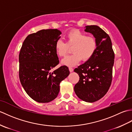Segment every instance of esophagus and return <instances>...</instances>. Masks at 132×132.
<instances>
[{
    "mask_svg": "<svg viewBox=\"0 0 132 132\" xmlns=\"http://www.w3.org/2000/svg\"><path fill=\"white\" fill-rule=\"evenodd\" d=\"M69 71H70V72H72V71H73V70H74V69H72V68H71V67H69Z\"/></svg>",
    "mask_w": 132,
    "mask_h": 132,
    "instance_id": "obj_1",
    "label": "esophagus"
}]
</instances>
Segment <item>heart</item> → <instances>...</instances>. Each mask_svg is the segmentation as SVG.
<instances>
[{
  "label": "heart",
  "instance_id": "heart-1",
  "mask_svg": "<svg viewBox=\"0 0 132 132\" xmlns=\"http://www.w3.org/2000/svg\"><path fill=\"white\" fill-rule=\"evenodd\" d=\"M66 43L59 39L55 45L56 53L61 57H64L72 48L73 54L63 58L61 63L64 65L73 66L82 60L87 61L94 55L97 47L96 38L88 36L79 30L70 32L66 36Z\"/></svg>",
  "mask_w": 132,
  "mask_h": 132
}]
</instances>
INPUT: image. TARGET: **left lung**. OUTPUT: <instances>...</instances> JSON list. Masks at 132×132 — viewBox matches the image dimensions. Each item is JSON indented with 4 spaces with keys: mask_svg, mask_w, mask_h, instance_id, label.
<instances>
[{
    "mask_svg": "<svg viewBox=\"0 0 132 132\" xmlns=\"http://www.w3.org/2000/svg\"><path fill=\"white\" fill-rule=\"evenodd\" d=\"M85 28V32L96 38L97 47L90 59L74 69L80 77L74 91L80 99L93 103L104 96L110 87L114 54L110 37L102 28L94 25Z\"/></svg>",
    "mask_w": 132,
    "mask_h": 132,
    "instance_id": "left-lung-1",
    "label": "left lung"
}]
</instances>
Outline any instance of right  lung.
<instances>
[{
  "label": "right lung",
  "instance_id": "right-lung-1",
  "mask_svg": "<svg viewBox=\"0 0 132 132\" xmlns=\"http://www.w3.org/2000/svg\"><path fill=\"white\" fill-rule=\"evenodd\" d=\"M61 32L43 29L28 35L19 54V78L27 94L38 103H48L57 97L60 84L69 76L66 66L52 71L59 63L55 49Z\"/></svg>",
  "mask_w": 132,
  "mask_h": 132
}]
</instances>
